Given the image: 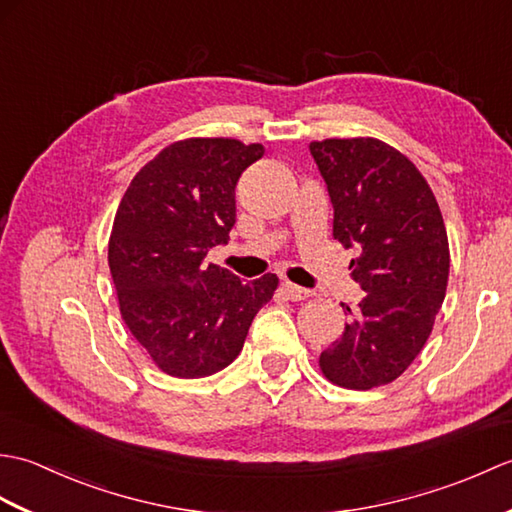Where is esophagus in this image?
Wrapping results in <instances>:
<instances>
[{
	"instance_id": "34e87169",
	"label": "esophagus",
	"mask_w": 512,
	"mask_h": 512,
	"mask_svg": "<svg viewBox=\"0 0 512 512\" xmlns=\"http://www.w3.org/2000/svg\"><path fill=\"white\" fill-rule=\"evenodd\" d=\"M284 292H286V297H288L290 301H303V299H308V297L312 295L310 290L301 288V286H297V284H292V281H284Z\"/></svg>"
}]
</instances>
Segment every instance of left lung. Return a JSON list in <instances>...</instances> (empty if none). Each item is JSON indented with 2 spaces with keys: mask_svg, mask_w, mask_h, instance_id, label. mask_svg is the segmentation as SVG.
<instances>
[{
  "mask_svg": "<svg viewBox=\"0 0 512 512\" xmlns=\"http://www.w3.org/2000/svg\"><path fill=\"white\" fill-rule=\"evenodd\" d=\"M310 154L334 206L332 235L356 248L365 290L343 334L319 356L330 383L372 389L396 380L427 343L449 281L447 228L427 180L378 138H325Z\"/></svg>",
  "mask_w": 512,
  "mask_h": 512,
  "instance_id": "1",
  "label": "left lung"
}]
</instances>
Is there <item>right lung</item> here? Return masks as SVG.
<instances>
[{"label": "right lung", "instance_id": "add662e5", "mask_svg": "<svg viewBox=\"0 0 512 512\" xmlns=\"http://www.w3.org/2000/svg\"><path fill=\"white\" fill-rule=\"evenodd\" d=\"M264 145L187 138L165 147L129 184L107 262L121 317L158 369L202 378L231 365L250 323L273 299L277 275L242 281L204 264L235 224V184Z\"/></svg>", "mask_w": 512, "mask_h": 512}]
</instances>
